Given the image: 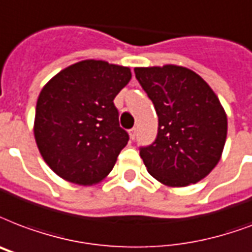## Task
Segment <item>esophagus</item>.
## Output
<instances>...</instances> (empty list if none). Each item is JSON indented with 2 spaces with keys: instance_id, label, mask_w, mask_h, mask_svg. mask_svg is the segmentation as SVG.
<instances>
[{
  "instance_id": "34e87169",
  "label": "esophagus",
  "mask_w": 252,
  "mask_h": 252,
  "mask_svg": "<svg viewBox=\"0 0 252 252\" xmlns=\"http://www.w3.org/2000/svg\"><path fill=\"white\" fill-rule=\"evenodd\" d=\"M136 134H137V128L136 126H133L132 129H129V136H130V139L133 140L134 137H136Z\"/></svg>"
}]
</instances>
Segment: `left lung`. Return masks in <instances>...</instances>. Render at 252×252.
<instances>
[{
    "label": "left lung",
    "instance_id": "1",
    "mask_svg": "<svg viewBox=\"0 0 252 252\" xmlns=\"http://www.w3.org/2000/svg\"><path fill=\"white\" fill-rule=\"evenodd\" d=\"M134 75L158 116L155 141L140 147L149 174L168 186L201 181L218 164L227 134L217 95L186 67H140Z\"/></svg>",
    "mask_w": 252,
    "mask_h": 252
}]
</instances>
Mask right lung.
Returning <instances> with one entry per match:
<instances>
[{
	"instance_id": "right-lung-1",
	"label": "right lung",
	"mask_w": 252,
	"mask_h": 252,
	"mask_svg": "<svg viewBox=\"0 0 252 252\" xmlns=\"http://www.w3.org/2000/svg\"><path fill=\"white\" fill-rule=\"evenodd\" d=\"M130 76L128 67L91 59L67 67L42 88L34 136L59 177L92 185L112 170L129 140L113 99Z\"/></svg>"
}]
</instances>
